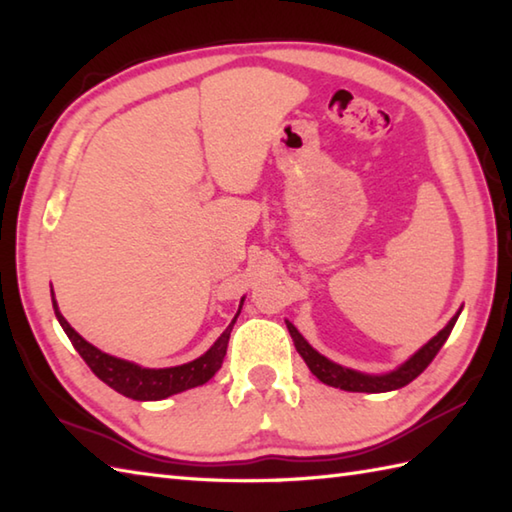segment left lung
<instances>
[{"instance_id": "8db88e82", "label": "left lung", "mask_w": 512, "mask_h": 512, "mask_svg": "<svg viewBox=\"0 0 512 512\" xmlns=\"http://www.w3.org/2000/svg\"><path fill=\"white\" fill-rule=\"evenodd\" d=\"M458 317H460V312L455 314V317L447 325H444V328L436 336H433L429 343H424L416 354H413L411 358H407V361L402 363L400 367H396L394 372L378 374V376L363 374V372H356V369L332 363L330 358L321 356L306 339H303L295 325H292L290 321H286V325H288V332L292 336V341H295L297 352L301 354L303 361H306V365L310 367V372L317 376L321 383L330 385V387H339V389H345V391H365V394H383V391H394V389H400V387L409 385L413 378H418L424 372V369L429 367V363L440 352V347L447 343L449 334L453 330L455 321H458Z\"/></svg>"}]
</instances>
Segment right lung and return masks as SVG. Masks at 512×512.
Returning a JSON list of instances; mask_svg holds the SVG:
<instances>
[{"mask_svg":"<svg viewBox=\"0 0 512 512\" xmlns=\"http://www.w3.org/2000/svg\"><path fill=\"white\" fill-rule=\"evenodd\" d=\"M242 303H239L237 314L233 317V321L228 323V328L222 332L220 339H217L211 345V350H206L200 358L176 367L149 369V367H140L132 361H123V358L105 354L99 350V347H94L92 343L85 341L83 336L76 332L68 321H65L52 292L54 314H57L61 328L65 334H68L74 350L81 354L83 361L88 363V367L103 380L105 385H110L114 391H118V394H123L132 400H162L173 394H180V391H187L191 387L204 385L206 380H211L217 369H220L224 363L228 339H231L233 325L239 317V312H242Z\"/></svg>","mask_w":512,"mask_h":512,"instance_id":"1","label":"right lung"}]
</instances>
